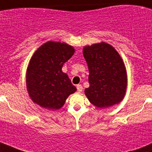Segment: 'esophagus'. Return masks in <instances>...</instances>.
Returning <instances> with one entry per match:
<instances>
[{
  "instance_id": "obj_1",
  "label": "esophagus",
  "mask_w": 152,
  "mask_h": 152,
  "mask_svg": "<svg viewBox=\"0 0 152 152\" xmlns=\"http://www.w3.org/2000/svg\"><path fill=\"white\" fill-rule=\"evenodd\" d=\"M76 88H77V91H78V92H82V91H83V87H82L81 84L76 85Z\"/></svg>"
}]
</instances>
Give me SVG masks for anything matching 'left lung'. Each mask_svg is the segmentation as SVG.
Here are the masks:
<instances>
[{
	"instance_id": "obj_1",
	"label": "left lung",
	"mask_w": 152,
	"mask_h": 152,
	"mask_svg": "<svg viewBox=\"0 0 152 152\" xmlns=\"http://www.w3.org/2000/svg\"><path fill=\"white\" fill-rule=\"evenodd\" d=\"M83 57L89 70V88L84 92L91 103L99 108L118 104L125 97L127 75L121 57L106 42L84 46Z\"/></svg>"
}]
</instances>
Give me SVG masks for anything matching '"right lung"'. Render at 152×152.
Here are the masks:
<instances>
[{
  "instance_id": "right-lung-1",
  "label": "right lung",
  "mask_w": 152,
  "mask_h": 152,
  "mask_svg": "<svg viewBox=\"0 0 152 152\" xmlns=\"http://www.w3.org/2000/svg\"><path fill=\"white\" fill-rule=\"evenodd\" d=\"M74 53L72 46L52 41L34 52L27 67L26 80L29 96L34 103L49 110H58L76 91V87L61 70Z\"/></svg>"
}]
</instances>
